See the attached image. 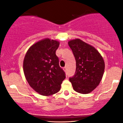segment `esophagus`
I'll return each mask as SVG.
<instances>
[{
  "label": "esophagus",
  "instance_id": "1",
  "mask_svg": "<svg viewBox=\"0 0 123 123\" xmlns=\"http://www.w3.org/2000/svg\"><path fill=\"white\" fill-rule=\"evenodd\" d=\"M63 70H64V71L66 72V70H67V68H66V67H64V68H63Z\"/></svg>",
  "mask_w": 123,
  "mask_h": 123
}]
</instances>
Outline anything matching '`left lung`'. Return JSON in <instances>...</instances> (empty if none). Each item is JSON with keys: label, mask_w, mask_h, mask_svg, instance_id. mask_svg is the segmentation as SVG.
Instances as JSON below:
<instances>
[{"label": "left lung", "mask_w": 123, "mask_h": 123, "mask_svg": "<svg viewBox=\"0 0 123 123\" xmlns=\"http://www.w3.org/2000/svg\"><path fill=\"white\" fill-rule=\"evenodd\" d=\"M68 44L76 60L74 75L69 81L76 92L88 94L99 85L105 70V62L93 46L79 39L69 41Z\"/></svg>", "instance_id": "left-lung-1"}]
</instances>
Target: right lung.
Masks as SVG:
<instances>
[{
  "mask_svg": "<svg viewBox=\"0 0 123 123\" xmlns=\"http://www.w3.org/2000/svg\"><path fill=\"white\" fill-rule=\"evenodd\" d=\"M59 46V42L46 38L33 44L25 54L23 62L25 78L29 86L42 95L58 92L66 77L55 54Z\"/></svg>",
  "mask_w": 123,
  "mask_h": 123,
  "instance_id": "1",
  "label": "right lung"
}]
</instances>
